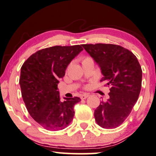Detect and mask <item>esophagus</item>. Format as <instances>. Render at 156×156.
<instances>
[{
  "label": "esophagus",
  "mask_w": 156,
  "mask_h": 156,
  "mask_svg": "<svg viewBox=\"0 0 156 156\" xmlns=\"http://www.w3.org/2000/svg\"><path fill=\"white\" fill-rule=\"evenodd\" d=\"M87 97H89L88 94H83V95H80V98H81V99H82V100L86 99V98H87Z\"/></svg>",
  "instance_id": "esophagus-1"
}]
</instances>
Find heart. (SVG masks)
<instances>
[{"instance_id":"heart-1","label":"heart","mask_w":156,"mask_h":156,"mask_svg":"<svg viewBox=\"0 0 156 156\" xmlns=\"http://www.w3.org/2000/svg\"><path fill=\"white\" fill-rule=\"evenodd\" d=\"M86 60H92V58H90V57H85V58H83V61H86Z\"/></svg>"}]
</instances>
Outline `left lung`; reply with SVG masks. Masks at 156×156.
I'll return each instance as SVG.
<instances>
[{
	"label": "left lung",
	"mask_w": 156,
	"mask_h": 156,
	"mask_svg": "<svg viewBox=\"0 0 156 156\" xmlns=\"http://www.w3.org/2000/svg\"><path fill=\"white\" fill-rule=\"evenodd\" d=\"M99 66L110 86L109 98L95 110L97 124L104 129H115L128 117L141 88L142 70L136 56L129 50L111 44H82Z\"/></svg>",
	"instance_id": "left-lung-1"
}]
</instances>
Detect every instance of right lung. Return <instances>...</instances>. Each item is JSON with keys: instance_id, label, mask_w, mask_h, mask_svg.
Listing matches in <instances>:
<instances>
[{"instance_id": "add662e5", "label": "right lung", "mask_w": 156, "mask_h": 156, "mask_svg": "<svg viewBox=\"0 0 156 156\" xmlns=\"http://www.w3.org/2000/svg\"><path fill=\"white\" fill-rule=\"evenodd\" d=\"M83 50L80 45L46 48L30 56L21 68L20 85L25 106L47 130H62L73 119L74 105L80 99L64 98L61 102L57 86L68 66Z\"/></svg>"}]
</instances>
